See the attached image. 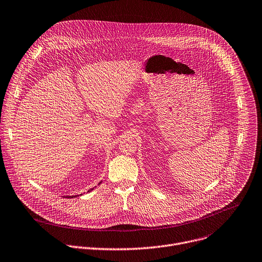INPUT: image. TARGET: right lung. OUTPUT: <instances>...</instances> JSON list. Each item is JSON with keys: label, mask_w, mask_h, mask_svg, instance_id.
<instances>
[{"label": "right lung", "mask_w": 262, "mask_h": 262, "mask_svg": "<svg viewBox=\"0 0 262 262\" xmlns=\"http://www.w3.org/2000/svg\"><path fill=\"white\" fill-rule=\"evenodd\" d=\"M90 190H93V189H90ZM75 196H77V195H75ZM75 196H73V195H72V196H70V198H75Z\"/></svg>", "instance_id": "right-lung-1"}]
</instances>
